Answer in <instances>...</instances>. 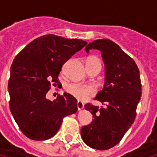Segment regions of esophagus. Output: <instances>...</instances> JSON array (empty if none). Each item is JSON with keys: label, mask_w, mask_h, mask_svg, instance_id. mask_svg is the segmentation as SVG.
Masks as SVG:
<instances>
[{"label": "esophagus", "mask_w": 157, "mask_h": 157, "mask_svg": "<svg viewBox=\"0 0 157 157\" xmlns=\"http://www.w3.org/2000/svg\"><path fill=\"white\" fill-rule=\"evenodd\" d=\"M77 108L78 110H82V109H84V104L81 101H78L77 102Z\"/></svg>", "instance_id": "34e87169"}]
</instances>
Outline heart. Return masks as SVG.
I'll use <instances>...</instances> for the list:
<instances>
[{
	"label": "heart",
	"instance_id": "heart-1",
	"mask_svg": "<svg viewBox=\"0 0 157 157\" xmlns=\"http://www.w3.org/2000/svg\"><path fill=\"white\" fill-rule=\"evenodd\" d=\"M88 61L99 63V59L95 56H92ZM66 91L79 101H86L90 97L94 95L96 93V87L93 85H87L82 83H70L66 86Z\"/></svg>",
	"mask_w": 157,
	"mask_h": 157
}]
</instances>
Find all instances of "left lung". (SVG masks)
<instances>
[{"instance_id": "1", "label": "left lung", "mask_w": 157, "mask_h": 157, "mask_svg": "<svg viewBox=\"0 0 157 157\" xmlns=\"http://www.w3.org/2000/svg\"><path fill=\"white\" fill-rule=\"evenodd\" d=\"M85 49L101 52L105 82L95 100L105 107L85 105L94 119L82 127V138L93 149L105 150L117 145L134 123L141 96L140 72L134 59L111 40H95Z\"/></svg>"}]
</instances>
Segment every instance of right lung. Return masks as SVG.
<instances>
[{
    "label": "right lung",
    "mask_w": 157,
    "mask_h": 157,
    "mask_svg": "<svg viewBox=\"0 0 157 157\" xmlns=\"http://www.w3.org/2000/svg\"><path fill=\"white\" fill-rule=\"evenodd\" d=\"M87 44L46 34L29 43L14 59L8 81L9 107L23 134L44 141L53 137L63 119L77 112V100L67 93L46 99L51 84H58L62 67Z\"/></svg>",
    "instance_id": "add662e5"
}]
</instances>
